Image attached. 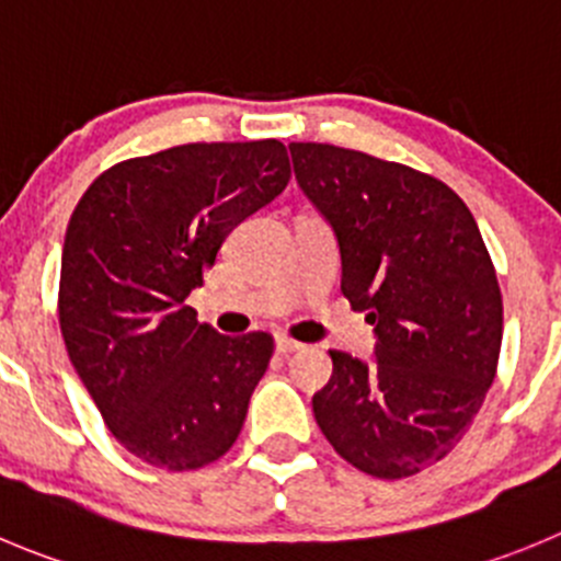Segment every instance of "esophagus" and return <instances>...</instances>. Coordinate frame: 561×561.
Segmentation results:
<instances>
[{"label": "esophagus", "instance_id": "obj_1", "mask_svg": "<svg viewBox=\"0 0 561 561\" xmlns=\"http://www.w3.org/2000/svg\"><path fill=\"white\" fill-rule=\"evenodd\" d=\"M302 344L300 341L289 339V335H277L275 339V352L277 355H291V352H300Z\"/></svg>", "mask_w": 561, "mask_h": 561}]
</instances>
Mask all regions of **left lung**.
<instances>
[{
    "label": "left lung",
    "mask_w": 561,
    "mask_h": 561,
    "mask_svg": "<svg viewBox=\"0 0 561 561\" xmlns=\"http://www.w3.org/2000/svg\"><path fill=\"white\" fill-rule=\"evenodd\" d=\"M295 179L339 242L341 291L375 324V360L330 350L313 415L357 471L402 479L462 440L495 377L501 289L477 220L444 181L322 142Z\"/></svg>",
    "instance_id": "obj_1"
}]
</instances>
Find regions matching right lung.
I'll return each mask as SVG.
<instances>
[{"instance_id":"obj_1","label":"right lung","mask_w":561,"mask_h":561,"mask_svg":"<svg viewBox=\"0 0 561 561\" xmlns=\"http://www.w3.org/2000/svg\"><path fill=\"white\" fill-rule=\"evenodd\" d=\"M289 175L284 142H192L115 164L73 209L62 341L104 424L137 460L192 471L239 437L272 335H220L184 300L228 233Z\"/></svg>"}]
</instances>
